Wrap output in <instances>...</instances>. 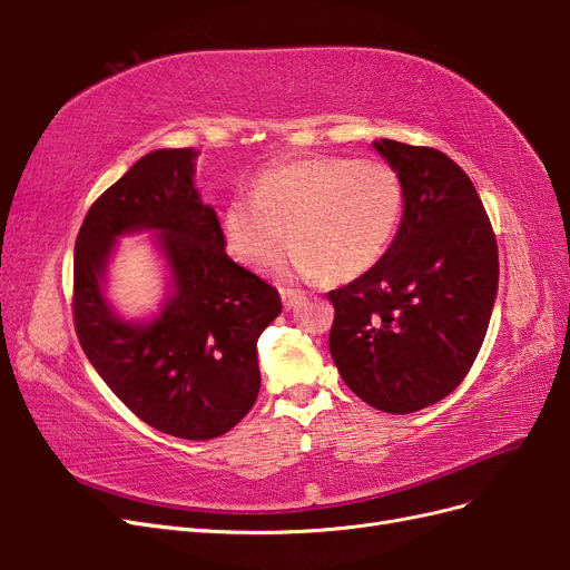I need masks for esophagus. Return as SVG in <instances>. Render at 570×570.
I'll return each instance as SVG.
<instances>
[{
  "label": "esophagus",
  "mask_w": 570,
  "mask_h": 570,
  "mask_svg": "<svg viewBox=\"0 0 570 570\" xmlns=\"http://www.w3.org/2000/svg\"><path fill=\"white\" fill-rule=\"evenodd\" d=\"M281 297H283V306L289 312V308H295L302 302V292H297V289H281Z\"/></svg>",
  "instance_id": "obj_1"
}]
</instances>
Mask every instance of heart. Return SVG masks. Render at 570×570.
Masks as SVG:
<instances>
[{"instance_id":"obj_1","label":"heart","mask_w":570,"mask_h":570,"mask_svg":"<svg viewBox=\"0 0 570 570\" xmlns=\"http://www.w3.org/2000/svg\"><path fill=\"white\" fill-rule=\"evenodd\" d=\"M402 212L404 185L392 164L318 154L264 168L252 195L226 204L220 235L237 264L258 268L289 233L295 245L275 271L352 281L381 262Z\"/></svg>"}]
</instances>
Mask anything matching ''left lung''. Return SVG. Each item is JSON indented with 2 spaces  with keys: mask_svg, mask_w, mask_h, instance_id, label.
Returning <instances> with one entry per match:
<instances>
[{
  "mask_svg": "<svg viewBox=\"0 0 570 570\" xmlns=\"http://www.w3.org/2000/svg\"><path fill=\"white\" fill-rule=\"evenodd\" d=\"M404 185V216L381 262L327 292L331 356L373 409L413 413L471 371L499 285L490 218L471 178L433 147L375 140Z\"/></svg>",
  "mask_w": 570,
  "mask_h": 570,
  "instance_id": "1",
  "label": "left lung"
}]
</instances>
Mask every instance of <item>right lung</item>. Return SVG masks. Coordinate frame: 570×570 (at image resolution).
I'll use <instances>...</instances> for the list:
<instances>
[{
  "instance_id": "add662e5",
  "label": "right lung",
  "mask_w": 570,
  "mask_h": 570,
  "mask_svg": "<svg viewBox=\"0 0 570 570\" xmlns=\"http://www.w3.org/2000/svg\"><path fill=\"white\" fill-rule=\"evenodd\" d=\"M197 154L154 149L85 216L73 258V318L85 356L137 419L180 440H214L262 387L256 340L283 312L278 289L226 254L214 206L195 187ZM151 229L167 299L128 322L106 295L120 236Z\"/></svg>"
}]
</instances>
